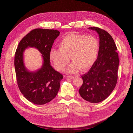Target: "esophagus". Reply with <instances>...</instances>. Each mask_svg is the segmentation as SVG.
<instances>
[{"label": "esophagus", "instance_id": "1", "mask_svg": "<svg viewBox=\"0 0 133 133\" xmlns=\"http://www.w3.org/2000/svg\"><path fill=\"white\" fill-rule=\"evenodd\" d=\"M66 78L67 79H73L74 78V76H66Z\"/></svg>", "mask_w": 133, "mask_h": 133}]
</instances>
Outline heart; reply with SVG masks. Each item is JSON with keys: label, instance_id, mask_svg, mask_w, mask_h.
<instances>
[{"label": "heart", "instance_id": "b5f03b06", "mask_svg": "<svg viewBox=\"0 0 133 133\" xmlns=\"http://www.w3.org/2000/svg\"><path fill=\"white\" fill-rule=\"evenodd\" d=\"M59 49L52 48L50 59L56 70L61 71L68 64L73 62L66 69L68 73L86 71L95 62L99 51V43L93 36L69 34L58 44Z\"/></svg>", "mask_w": 133, "mask_h": 133}]
</instances>
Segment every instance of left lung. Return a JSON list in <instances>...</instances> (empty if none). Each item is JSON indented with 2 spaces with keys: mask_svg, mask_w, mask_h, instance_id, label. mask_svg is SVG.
Here are the masks:
<instances>
[{
  "mask_svg": "<svg viewBox=\"0 0 133 133\" xmlns=\"http://www.w3.org/2000/svg\"><path fill=\"white\" fill-rule=\"evenodd\" d=\"M88 29L99 34V51L94 64L82 75L83 83L79 92L84 100L98 103L107 98L115 87L119 59L115 42L107 31L96 27Z\"/></svg>",
  "mask_w": 133,
  "mask_h": 133,
  "instance_id": "1",
  "label": "left lung"
}]
</instances>
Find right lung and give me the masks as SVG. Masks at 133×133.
Masks as SVG:
<instances>
[{"instance_id": "1", "label": "right lung", "mask_w": 133, "mask_h": 133, "mask_svg": "<svg viewBox=\"0 0 133 133\" xmlns=\"http://www.w3.org/2000/svg\"><path fill=\"white\" fill-rule=\"evenodd\" d=\"M60 34L55 30L37 29L20 41L15 57V67L18 87L25 98L36 104L50 102L57 95L63 76L51 66L50 52L54 40ZM28 47L37 48L43 62L36 71H30L23 62V53Z\"/></svg>"}]
</instances>
